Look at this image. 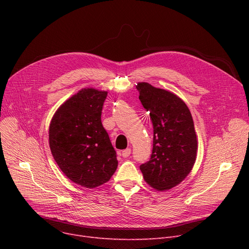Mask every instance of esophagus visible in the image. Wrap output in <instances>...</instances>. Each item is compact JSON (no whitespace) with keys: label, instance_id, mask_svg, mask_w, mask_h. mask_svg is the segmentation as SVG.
I'll list each match as a JSON object with an SVG mask.
<instances>
[{"label":"esophagus","instance_id":"34e87169","mask_svg":"<svg viewBox=\"0 0 249 249\" xmlns=\"http://www.w3.org/2000/svg\"><path fill=\"white\" fill-rule=\"evenodd\" d=\"M130 153H131V149L130 148H126V149H124L122 152H121V155L123 156V158H128V156L130 155Z\"/></svg>","mask_w":249,"mask_h":249}]
</instances>
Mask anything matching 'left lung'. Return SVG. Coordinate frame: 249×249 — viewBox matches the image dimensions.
<instances>
[{"label":"left lung","instance_id":"8db88e82","mask_svg":"<svg viewBox=\"0 0 249 249\" xmlns=\"http://www.w3.org/2000/svg\"><path fill=\"white\" fill-rule=\"evenodd\" d=\"M139 100L150 115L153 147L149 161L140 165L147 184L169 190L191 173L198 151L192 114L179 97L148 83H138Z\"/></svg>","mask_w":249,"mask_h":249}]
</instances>
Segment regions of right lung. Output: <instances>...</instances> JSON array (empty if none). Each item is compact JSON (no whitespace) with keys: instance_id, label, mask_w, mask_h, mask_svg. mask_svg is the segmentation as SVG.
<instances>
[{"instance_id":"right-lung-1","label":"right lung","mask_w":249,"mask_h":249,"mask_svg":"<svg viewBox=\"0 0 249 249\" xmlns=\"http://www.w3.org/2000/svg\"><path fill=\"white\" fill-rule=\"evenodd\" d=\"M108 91L87 88L65 101L52 117L49 146L61 172L88 189L107 182L118 160L101 115Z\"/></svg>"}]
</instances>
